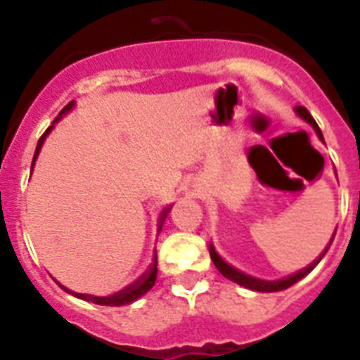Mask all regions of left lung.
Segmentation results:
<instances>
[{"mask_svg":"<svg viewBox=\"0 0 360 360\" xmlns=\"http://www.w3.org/2000/svg\"><path fill=\"white\" fill-rule=\"evenodd\" d=\"M294 110H295V113H297V115L301 117V119L307 120V122L310 124L311 128L316 129L317 136H319V139H323V133H321L319 126H317V122H316V120H314V117H311L310 113H308L307 108H304V106H295ZM335 231H337V229H335ZM333 236H335V232H333ZM332 241H333V238H332ZM328 247H330V245H328ZM326 250H328V249H326ZM326 250H324V252L321 254L319 259H316V262L311 263V265H308L307 269L299 270V272H295V274L288 276V278L276 279V281H266V279L252 278V276L245 274V272H241V270H238V269H234V266H232V265H229V263L225 262L224 257H221L218 252H216L214 245H212V243L209 245V254H211V259H212V263H214V266L219 270V274L224 276V278L231 279V281L238 283V285H241V287L250 288V290H254V292H279V290H285V288L292 287V285H294V283H297L299 279H303L304 276L310 274L311 270H314V266H316L317 263H319L321 259H323V256H324V254H326Z\"/></svg>","mask_w":360,"mask_h":360,"instance_id":"1","label":"left lung"}]
</instances>
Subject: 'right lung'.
Here are the masks:
<instances>
[{"mask_svg": "<svg viewBox=\"0 0 360 360\" xmlns=\"http://www.w3.org/2000/svg\"><path fill=\"white\" fill-rule=\"evenodd\" d=\"M72 108H73V101L70 104H66L65 110H63L61 113H59V117H57V119L53 120V124H56L57 120L61 119V117L65 115V113H68V111L72 110ZM52 128H53V126H50V128L43 133V136H41V139H39V142H37L36 153H34V160H32V169H34L36 158H37V155H39V151H41V146H43L44 139L49 136V133L52 131ZM169 211H171V207H165L164 211H162L160 221H158V232L162 231V225H164V221H165V218H167V214H169ZM157 272H158V269H157V250H155V257H153V263H151V266H149L148 272H146V274H142L141 278L136 279L135 283H131V285H128V287L122 288V290H120V292H117V294L106 295V297H98V295L77 294V292L68 290V288L63 287V285H61V288H65V290L68 292V294L75 295V297L84 299V301H91V303H95V304H106V307H122V304L133 303V301H136V299H139V297H142V295H144L146 292L151 290L153 285H155V281H157Z\"/></svg>", "mask_w": 360, "mask_h": 360, "instance_id": "add662e5", "label": "right lung"}]
</instances>
